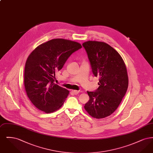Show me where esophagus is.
I'll use <instances>...</instances> for the list:
<instances>
[{
	"mask_svg": "<svg viewBox=\"0 0 153 153\" xmlns=\"http://www.w3.org/2000/svg\"><path fill=\"white\" fill-rule=\"evenodd\" d=\"M72 92L73 93V94H74V95H77V94H79V91H77V90H72Z\"/></svg>",
	"mask_w": 153,
	"mask_h": 153,
	"instance_id": "34e87169",
	"label": "esophagus"
}]
</instances>
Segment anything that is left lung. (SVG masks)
<instances>
[{
    "instance_id": "left-lung-1",
    "label": "left lung",
    "mask_w": 153,
    "mask_h": 153,
    "mask_svg": "<svg viewBox=\"0 0 153 153\" xmlns=\"http://www.w3.org/2000/svg\"><path fill=\"white\" fill-rule=\"evenodd\" d=\"M82 46L92 72L99 78L97 89L87 91L89 100L84 108L94 118H104L114 113L126 93L128 85L127 68L121 56L108 44L88 41Z\"/></svg>"
}]
</instances>
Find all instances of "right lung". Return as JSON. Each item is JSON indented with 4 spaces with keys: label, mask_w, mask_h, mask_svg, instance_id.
Here are the masks:
<instances>
[{
    "label": "right lung",
    "mask_w": 153,
    "mask_h": 153,
    "mask_svg": "<svg viewBox=\"0 0 153 153\" xmlns=\"http://www.w3.org/2000/svg\"><path fill=\"white\" fill-rule=\"evenodd\" d=\"M81 48L79 42L56 38L41 44L30 53L25 64L24 85L30 100L38 109L48 114L62 107L69 91L54 83L55 72Z\"/></svg>",
    "instance_id": "1"
}]
</instances>
